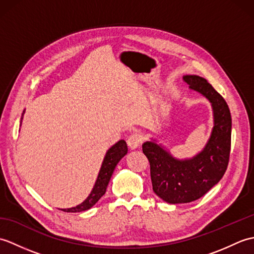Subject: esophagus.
<instances>
[{
  "label": "esophagus",
  "instance_id": "obj_1",
  "mask_svg": "<svg viewBox=\"0 0 254 254\" xmlns=\"http://www.w3.org/2000/svg\"><path fill=\"white\" fill-rule=\"evenodd\" d=\"M141 143H142V135L138 133H133L132 135H130L127 138V145L131 149L137 148Z\"/></svg>",
  "mask_w": 254,
  "mask_h": 254
}]
</instances>
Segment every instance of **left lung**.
<instances>
[{"label":"left lung","mask_w":254,"mask_h":254,"mask_svg":"<svg viewBox=\"0 0 254 254\" xmlns=\"http://www.w3.org/2000/svg\"><path fill=\"white\" fill-rule=\"evenodd\" d=\"M191 89L212 104L214 127L201 153L190 159H177L155 142H145L143 153L150 165L153 191L170 204L190 203L206 194L225 175L231 144V116L227 102L206 79L185 75Z\"/></svg>","instance_id":"1"}]
</instances>
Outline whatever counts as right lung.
I'll list each match as a JSON object with an SVG mask.
<instances>
[{
    "label": "right lung",
    "instance_id": "obj_1",
    "mask_svg": "<svg viewBox=\"0 0 254 254\" xmlns=\"http://www.w3.org/2000/svg\"><path fill=\"white\" fill-rule=\"evenodd\" d=\"M21 120H23V116H21ZM127 146L126 141H123V139L119 141L118 143L113 145L112 147L108 149V152L106 153V156L104 158V161H102L98 178H97L93 190H91L87 198H86L83 203L77 205V206L71 207V208H63L62 209L63 212L77 213V212H83V210H87L90 207H93L94 205L99 201V198L106 193L108 183L110 181L113 170H115L116 166L118 165L119 161L121 160V158L127 155Z\"/></svg>",
    "mask_w": 254,
    "mask_h": 254
}]
</instances>
